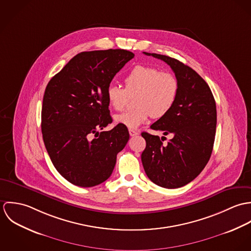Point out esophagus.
<instances>
[{
  "label": "esophagus",
  "instance_id": "obj_1",
  "mask_svg": "<svg viewBox=\"0 0 251 251\" xmlns=\"http://www.w3.org/2000/svg\"><path fill=\"white\" fill-rule=\"evenodd\" d=\"M128 131H129V135H130V136H132V137H133V136L138 135V132H137V131H135V130H133V129H129Z\"/></svg>",
  "mask_w": 251,
  "mask_h": 251
}]
</instances>
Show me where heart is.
Wrapping results in <instances>:
<instances>
[{
    "mask_svg": "<svg viewBox=\"0 0 251 251\" xmlns=\"http://www.w3.org/2000/svg\"><path fill=\"white\" fill-rule=\"evenodd\" d=\"M179 93V82L171 72H161L150 66L138 65L125 78V88L111 84L106 90L108 103L115 110H123L134 97L135 107L118 114L115 123L136 129L151 117L161 118L174 106Z\"/></svg>",
    "mask_w": 251,
    "mask_h": 251,
    "instance_id": "1",
    "label": "heart"
}]
</instances>
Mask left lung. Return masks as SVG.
<instances>
[{"label":"left lung","instance_id":"left-lung-1","mask_svg":"<svg viewBox=\"0 0 251 251\" xmlns=\"http://www.w3.org/2000/svg\"><path fill=\"white\" fill-rule=\"evenodd\" d=\"M170 66L179 82V93L172 109L151 126L153 130L172 134L168 143L142 132L146 148L141 154L144 170L155 184L181 187L195 179L207 165L215 142L216 105L206 81L178 60L144 52Z\"/></svg>","mask_w":251,"mask_h":251}]
</instances>
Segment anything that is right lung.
<instances>
[{
  "instance_id": "right-lung-1",
  "label": "right lung",
  "mask_w": 251,
  "mask_h": 251,
  "mask_svg": "<svg viewBox=\"0 0 251 251\" xmlns=\"http://www.w3.org/2000/svg\"><path fill=\"white\" fill-rule=\"evenodd\" d=\"M133 57L124 49L81 52L46 86L41 109L43 142L57 171L72 184L92 187L105 181L129 139L127 127L122 125L100 130L112 123L108 86Z\"/></svg>"
}]
</instances>
